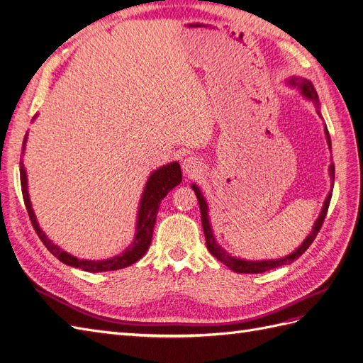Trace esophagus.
<instances>
[{
  "label": "esophagus",
  "mask_w": 363,
  "mask_h": 363,
  "mask_svg": "<svg viewBox=\"0 0 363 363\" xmlns=\"http://www.w3.org/2000/svg\"><path fill=\"white\" fill-rule=\"evenodd\" d=\"M182 168H183V172L188 175V177H195V175H199L203 171L200 160L195 157H186L182 163Z\"/></svg>",
  "instance_id": "34e87169"
}]
</instances>
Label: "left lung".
Masks as SVG:
<instances>
[{
    "label": "left lung",
    "instance_id": "8db88e82",
    "mask_svg": "<svg viewBox=\"0 0 363 363\" xmlns=\"http://www.w3.org/2000/svg\"><path fill=\"white\" fill-rule=\"evenodd\" d=\"M288 84L295 87V89H298L300 94L306 98L307 101H312L316 106V112L318 115L321 116L320 112V100H318V94L315 91L313 84L306 80V79H300V77H292V79H288ZM323 118V116H321ZM324 133H325V139H327V145L328 150L332 151V140H330V135H328V130L327 125L324 124ZM328 175H330V180H332V188H333V183H335V164L330 163V167H328ZM192 189L196 195V199H199V204H200V211H201V224H203V230H204V236H206V245L208 252H211L212 256H215L219 262H223L225 267H228L232 271L235 272H240V274H259V272H265L274 268H279L283 265H289L294 260L298 259L303 252L311 247V244L315 240L318 232H320V228L324 223V218L327 215L328 211V206H330V200H332V192L333 189H330V192L327 194L323 208L320 212V216L316 218V221L312 227V232L307 235V238L303 240V244L296 248L295 251H292L291 255L280 257V259H265V260H247V259H240V257H235L227 252L221 245L216 242V239L213 236L212 232V227H211V221H208V206L207 201L204 199V195L201 194L200 188L196 186L195 183H192Z\"/></svg>",
    "mask_w": 363,
    "mask_h": 363
}]
</instances>
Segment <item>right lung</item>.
<instances>
[{"label":"right lung","mask_w":363,"mask_h":363,"mask_svg":"<svg viewBox=\"0 0 363 363\" xmlns=\"http://www.w3.org/2000/svg\"><path fill=\"white\" fill-rule=\"evenodd\" d=\"M27 136H28V133L24 138L23 151L26 150ZM19 167H21L19 172H21V189H23V199H24V203L27 207L30 221H31L33 227H35L36 233L40 238L43 245L48 248V251L52 256H56L62 263H65V265L80 268L87 272H104V271L123 269V268L133 265L135 262H138L142 256H144L151 244L152 230H155L156 216H157L159 206H160L162 200L168 195L169 191H172L175 188V186L182 183V169H180L179 162H171L168 164H163V167L157 168L156 171H152L145 183L144 192H142V196H140L133 242H131L123 252H121V255L113 256L111 259L86 260V259L75 257V256L69 255V252L63 251L60 247L54 244L51 239H48L45 233L42 232V228L38 224L36 215H35V212H33V207H31L30 195H28V184H27V172H26L23 160L19 162Z\"/></svg>","instance_id":"right-lung-1"}]
</instances>
